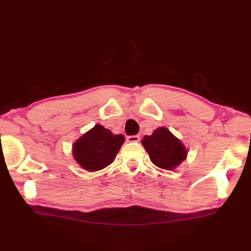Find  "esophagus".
I'll return each mask as SVG.
<instances>
[{
  "instance_id": "esophagus-1",
  "label": "esophagus",
  "mask_w": 251,
  "mask_h": 251,
  "mask_svg": "<svg viewBox=\"0 0 251 251\" xmlns=\"http://www.w3.org/2000/svg\"><path fill=\"white\" fill-rule=\"evenodd\" d=\"M140 140V137L139 136H128L127 137V141L128 142H138Z\"/></svg>"
}]
</instances>
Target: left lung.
<instances>
[{
	"label": "left lung",
	"mask_w": 251,
	"mask_h": 251,
	"mask_svg": "<svg viewBox=\"0 0 251 251\" xmlns=\"http://www.w3.org/2000/svg\"><path fill=\"white\" fill-rule=\"evenodd\" d=\"M141 143L155 166L172 170L188 155L185 147L166 127H159L151 136H145Z\"/></svg>",
	"instance_id": "1"
}]
</instances>
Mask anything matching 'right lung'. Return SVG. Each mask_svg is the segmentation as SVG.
Wrapping results in <instances>:
<instances>
[{
	"label": "right lung",
	"instance_id": "1",
	"mask_svg": "<svg viewBox=\"0 0 251 251\" xmlns=\"http://www.w3.org/2000/svg\"><path fill=\"white\" fill-rule=\"evenodd\" d=\"M124 141L123 135H113L97 124L74 142L73 156L84 169L97 172L113 163Z\"/></svg>",
	"mask_w": 251,
	"mask_h": 251
}]
</instances>
